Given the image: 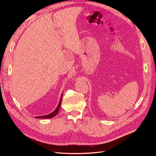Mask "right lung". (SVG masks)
Instances as JSON below:
<instances>
[{
    "instance_id": "right-lung-1",
    "label": "right lung",
    "mask_w": 156,
    "mask_h": 156,
    "mask_svg": "<svg viewBox=\"0 0 156 156\" xmlns=\"http://www.w3.org/2000/svg\"><path fill=\"white\" fill-rule=\"evenodd\" d=\"M62 95H61L60 100V101H59V103H58V105L57 107H56V109H55L53 112L50 113V114H49V115H48L41 116H36V119H51V118H53V117H54L55 116H56V115H57V113L58 112L59 109H60V105H61V102H62Z\"/></svg>"
}]
</instances>
